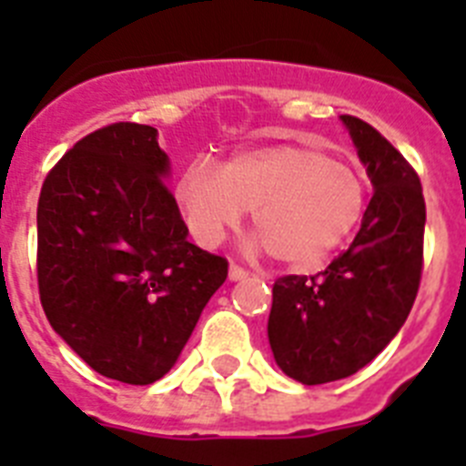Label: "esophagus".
<instances>
[{"label": "esophagus", "mask_w": 466, "mask_h": 466, "mask_svg": "<svg viewBox=\"0 0 466 466\" xmlns=\"http://www.w3.org/2000/svg\"><path fill=\"white\" fill-rule=\"evenodd\" d=\"M228 278L233 279V282H238V279H245L249 278V270H245L242 266H238V263H230V268H228Z\"/></svg>", "instance_id": "34e87169"}]
</instances>
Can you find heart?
<instances>
[{
  "label": "heart",
  "instance_id": "heart-1",
  "mask_svg": "<svg viewBox=\"0 0 466 466\" xmlns=\"http://www.w3.org/2000/svg\"><path fill=\"white\" fill-rule=\"evenodd\" d=\"M177 208L188 233L212 247L252 209V230L279 266L317 268L357 228L369 187L355 166L312 144H275L221 166L196 163L179 175Z\"/></svg>",
  "mask_w": 466,
  "mask_h": 466
}]
</instances>
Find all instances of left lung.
Here are the masks:
<instances>
[{"label":"left lung","instance_id":"8db88e82","mask_svg":"<svg viewBox=\"0 0 466 466\" xmlns=\"http://www.w3.org/2000/svg\"><path fill=\"white\" fill-rule=\"evenodd\" d=\"M373 196L352 245L317 275L273 284L268 340L278 366L303 385L364 369L397 336L422 278L425 196L418 172L376 127L345 114Z\"/></svg>","mask_w":466,"mask_h":466}]
</instances>
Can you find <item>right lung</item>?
<instances>
[{
    "mask_svg": "<svg viewBox=\"0 0 466 466\" xmlns=\"http://www.w3.org/2000/svg\"><path fill=\"white\" fill-rule=\"evenodd\" d=\"M156 127L111 123L44 179L36 205L41 308L100 376L151 385L175 366L228 261L187 240Z\"/></svg>",
    "mask_w": 466,
    "mask_h": 466,
    "instance_id": "add662e5",
    "label": "right lung"
}]
</instances>
